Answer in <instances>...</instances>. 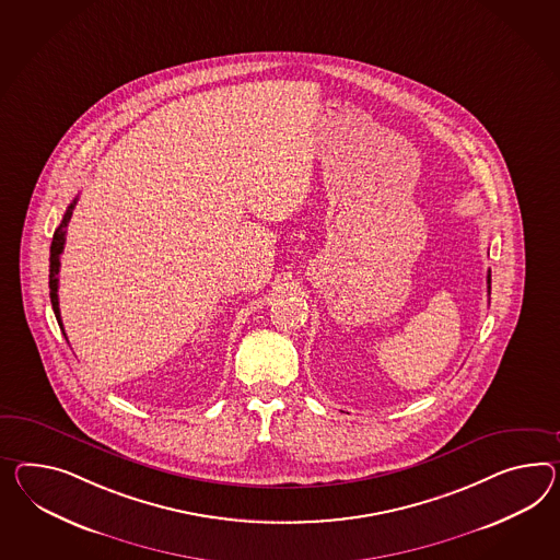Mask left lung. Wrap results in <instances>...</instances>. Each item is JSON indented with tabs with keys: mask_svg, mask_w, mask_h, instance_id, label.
Instances as JSON below:
<instances>
[{
	"mask_svg": "<svg viewBox=\"0 0 560 560\" xmlns=\"http://www.w3.org/2000/svg\"><path fill=\"white\" fill-rule=\"evenodd\" d=\"M488 292H491V272H488Z\"/></svg>",
	"mask_w": 560,
	"mask_h": 560,
	"instance_id": "8db88e82",
	"label": "left lung"
}]
</instances>
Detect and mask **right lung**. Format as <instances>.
Instances as JSON below:
<instances>
[{"label": "right lung", "instance_id": "right-lung-1", "mask_svg": "<svg viewBox=\"0 0 560 560\" xmlns=\"http://www.w3.org/2000/svg\"><path fill=\"white\" fill-rule=\"evenodd\" d=\"M74 205H77V199L69 205V209H67V213L62 217V221H60V225H58L57 231H55V235H52V244H50V282H48V287H50V302H52V311H55V316H57L58 325H60V330H62V335H65V329H62V320H60V308H58V268H60V254H62V249H65V235H67V225H69V221H71L72 209H74ZM65 339H67V335H65Z\"/></svg>", "mask_w": 560, "mask_h": 560}]
</instances>
